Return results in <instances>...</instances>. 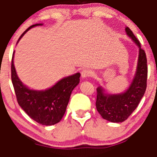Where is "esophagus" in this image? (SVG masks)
<instances>
[{"instance_id":"1","label":"esophagus","mask_w":157,"mask_h":157,"mask_svg":"<svg viewBox=\"0 0 157 157\" xmlns=\"http://www.w3.org/2000/svg\"><path fill=\"white\" fill-rule=\"evenodd\" d=\"M92 75V71L88 69H83V71H81V77L82 78H86V77H91Z\"/></svg>"}]
</instances>
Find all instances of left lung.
Wrapping results in <instances>:
<instances>
[{
  "instance_id": "left-lung-1",
  "label": "left lung",
  "mask_w": 157,
  "mask_h": 157,
  "mask_svg": "<svg viewBox=\"0 0 157 157\" xmlns=\"http://www.w3.org/2000/svg\"><path fill=\"white\" fill-rule=\"evenodd\" d=\"M125 32L139 48L137 67L132 83L124 93L106 94L101 86L96 89V106L104 119L111 122H122L131 115L144 95L147 88V64L144 50L133 32L125 27Z\"/></svg>"
}]
</instances>
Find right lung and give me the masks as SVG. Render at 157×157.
I'll use <instances>...</instances> for the list:
<instances>
[{
    "label": "right lung",
    "mask_w": 157,
    "mask_h": 157,
    "mask_svg": "<svg viewBox=\"0 0 157 157\" xmlns=\"http://www.w3.org/2000/svg\"><path fill=\"white\" fill-rule=\"evenodd\" d=\"M40 25L42 24L37 23L29 26L20 36L18 42L31 28ZM13 55L11 61V80L18 104L32 119L39 124L53 125L58 123L65 113L73 90L80 82V74L77 73L64 77L48 90H30L23 85L17 76L13 64Z\"/></svg>",
    "instance_id": "add662e5"
}]
</instances>
